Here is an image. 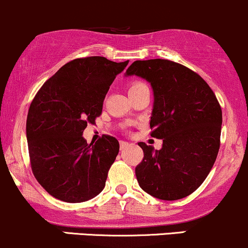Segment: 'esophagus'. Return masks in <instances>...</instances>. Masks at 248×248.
<instances>
[{"instance_id":"34e87169","label":"esophagus","mask_w":248,"mask_h":248,"mask_svg":"<svg viewBox=\"0 0 248 248\" xmlns=\"http://www.w3.org/2000/svg\"><path fill=\"white\" fill-rule=\"evenodd\" d=\"M127 147H129V143H127V142H124V141H122V142H121V150L126 149Z\"/></svg>"}]
</instances>
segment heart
<instances>
[{"label":"heart","instance_id":"1","mask_svg":"<svg viewBox=\"0 0 248 248\" xmlns=\"http://www.w3.org/2000/svg\"><path fill=\"white\" fill-rule=\"evenodd\" d=\"M143 85H144V83H142V82H134L131 86H130L129 91H132V89H135V88H139V87H141Z\"/></svg>","mask_w":248,"mask_h":248}]
</instances>
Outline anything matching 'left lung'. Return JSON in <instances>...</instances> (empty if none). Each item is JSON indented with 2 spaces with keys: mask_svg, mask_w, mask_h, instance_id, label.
<instances>
[{
  "mask_svg": "<svg viewBox=\"0 0 248 248\" xmlns=\"http://www.w3.org/2000/svg\"><path fill=\"white\" fill-rule=\"evenodd\" d=\"M134 75L152 86V137L162 140L160 150L139 143L144 157L135 170L137 181L153 197L181 200L200 187L215 163L221 107L198 74L172 61H136L125 73Z\"/></svg>",
  "mask_w": 248,
  "mask_h": 248,
  "instance_id": "obj_1",
  "label": "left lung"
}]
</instances>
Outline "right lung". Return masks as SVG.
<instances>
[{"label":"right lung","instance_id":"right-lung-1","mask_svg":"<svg viewBox=\"0 0 248 248\" xmlns=\"http://www.w3.org/2000/svg\"><path fill=\"white\" fill-rule=\"evenodd\" d=\"M127 63L100 56L74 60L33 99L26 122L31 166L38 183L57 200L81 203L105 187L119 142L104 135L88 144L82 135L101 114L109 86Z\"/></svg>","mask_w":248,"mask_h":248}]
</instances>
